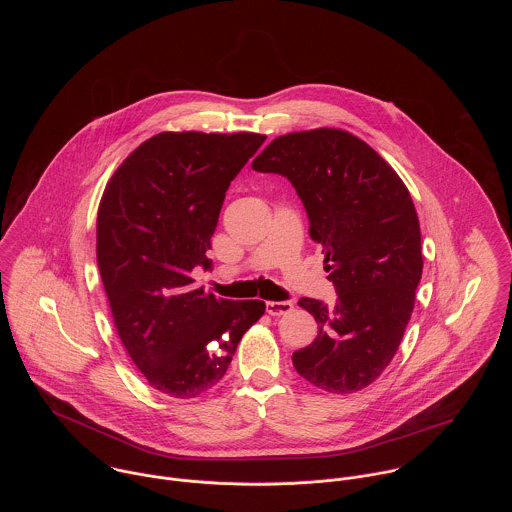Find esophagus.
Here are the masks:
<instances>
[{
  "label": "esophagus",
  "mask_w": 512,
  "mask_h": 512,
  "mask_svg": "<svg viewBox=\"0 0 512 512\" xmlns=\"http://www.w3.org/2000/svg\"><path fill=\"white\" fill-rule=\"evenodd\" d=\"M293 309L292 301H268L266 303V311L274 317H280V315H286Z\"/></svg>",
  "instance_id": "esophagus-1"
}]
</instances>
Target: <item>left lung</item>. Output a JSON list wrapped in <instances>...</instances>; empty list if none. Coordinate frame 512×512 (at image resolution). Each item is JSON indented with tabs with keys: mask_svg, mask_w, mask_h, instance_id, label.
Here are the masks:
<instances>
[{
	"mask_svg": "<svg viewBox=\"0 0 512 512\" xmlns=\"http://www.w3.org/2000/svg\"><path fill=\"white\" fill-rule=\"evenodd\" d=\"M252 169L292 181L337 290L333 307L311 297L297 301L319 333L293 353L295 370L325 392L363 390L394 359L422 278L410 191L372 147L337 128L280 136Z\"/></svg>",
	"mask_w": 512,
	"mask_h": 512,
	"instance_id": "left-lung-1",
	"label": "left lung"
}]
</instances>
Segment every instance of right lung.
<instances>
[{"label": "right lung", "instance_id": "add662e5", "mask_svg": "<svg viewBox=\"0 0 512 512\" xmlns=\"http://www.w3.org/2000/svg\"><path fill=\"white\" fill-rule=\"evenodd\" d=\"M252 132H163L110 177L98 207L96 260L118 335L149 386L195 398L217 386L258 299H220L193 286L230 181L264 144Z\"/></svg>", "mask_w": 512, "mask_h": 512}]
</instances>
